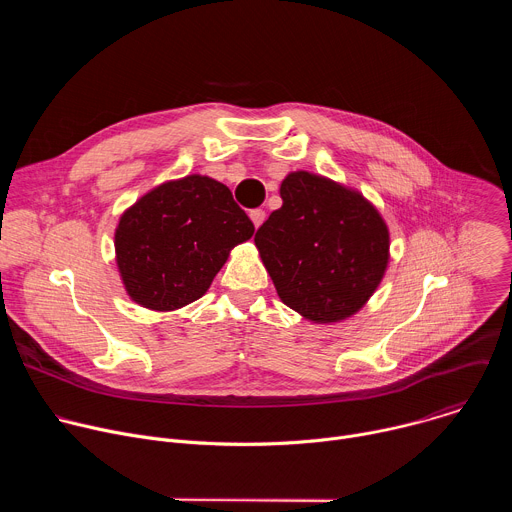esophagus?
Wrapping results in <instances>:
<instances>
[{
  "mask_svg": "<svg viewBox=\"0 0 512 512\" xmlns=\"http://www.w3.org/2000/svg\"><path fill=\"white\" fill-rule=\"evenodd\" d=\"M249 216H251V221H253L255 229H259V227L263 225V221H265V210L255 208V210H251V212H249Z\"/></svg>",
  "mask_w": 512,
  "mask_h": 512,
  "instance_id": "34e87169",
  "label": "esophagus"
}]
</instances>
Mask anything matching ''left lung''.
Here are the masks:
<instances>
[{"label": "left lung", "mask_w": 512, "mask_h": 512, "mask_svg": "<svg viewBox=\"0 0 512 512\" xmlns=\"http://www.w3.org/2000/svg\"><path fill=\"white\" fill-rule=\"evenodd\" d=\"M255 235L281 302L310 322L354 316L371 300L389 265V229L358 190L298 170L279 188Z\"/></svg>", "instance_id": "obj_1"}]
</instances>
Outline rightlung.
Listing matches in <instances>:
<instances>
[{
  "instance_id": "add662e5",
  "label": "right lung",
  "mask_w": 512,
  "mask_h": 512,
  "mask_svg": "<svg viewBox=\"0 0 512 512\" xmlns=\"http://www.w3.org/2000/svg\"><path fill=\"white\" fill-rule=\"evenodd\" d=\"M253 233L223 182L200 174L164 182L131 204L115 229L127 296L148 310H180L206 294L231 249Z\"/></svg>"
}]
</instances>
